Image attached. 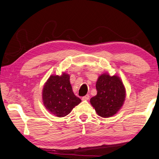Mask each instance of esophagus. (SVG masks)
Returning <instances> with one entry per match:
<instances>
[{
    "mask_svg": "<svg viewBox=\"0 0 159 159\" xmlns=\"http://www.w3.org/2000/svg\"><path fill=\"white\" fill-rule=\"evenodd\" d=\"M89 98H90L89 95V94H86V96H84V97H82V100L83 101H88V100H89Z\"/></svg>",
    "mask_w": 159,
    "mask_h": 159,
    "instance_id": "esophagus-1",
    "label": "esophagus"
}]
</instances>
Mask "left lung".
<instances>
[{"instance_id":"obj_1","label":"left lung","mask_w":159,"mask_h":159,"mask_svg":"<svg viewBox=\"0 0 159 159\" xmlns=\"http://www.w3.org/2000/svg\"><path fill=\"white\" fill-rule=\"evenodd\" d=\"M97 94L90 98V103L98 116L103 118L115 115L125 100L126 90L122 80L117 75L107 73L98 77L96 84Z\"/></svg>"}]
</instances>
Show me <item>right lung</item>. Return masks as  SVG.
Here are the masks:
<instances>
[{
    "label": "right lung",
    "mask_w": 159,
    "mask_h": 159,
    "mask_svg": "<svg viewBox=\"0 0 159 159\" xmlns=\"http://www.w3.org/2000/svg\"><path fill=\"white\" fill-rule=\"evenodd\" d=\"M43 102L48 110L57 117H64L82 100L74 94L69 74L51 75L45 84L42 93Z\"/></svg>",
    "instance_id": "obj_1"
}]
</instances>
